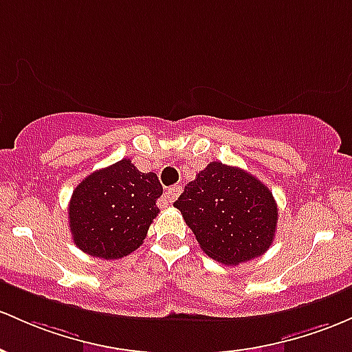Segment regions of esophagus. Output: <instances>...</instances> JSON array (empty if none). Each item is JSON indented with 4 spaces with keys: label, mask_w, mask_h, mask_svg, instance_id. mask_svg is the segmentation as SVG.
<instances>
[{
    "label": "esophagus",
    "mask_w": 352,
    "mask_h": 352,
    "mask_svg": "<svg viewBox=\"0 0 352 352\" xmlns=\"http://www.w3.org/2000/svg\"><path fill=\"white\" fill-rule=\"evenodd\" d=\"M180 192H182V187H180V185H172V187H168L167 192L158 199V207L172 206V202L180 195Z\"/></svg>",
    "instance_id": "34e87169"
}]
</instances>
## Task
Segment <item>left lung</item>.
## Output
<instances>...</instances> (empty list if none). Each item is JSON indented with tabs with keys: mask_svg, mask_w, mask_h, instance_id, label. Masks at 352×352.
<instances>
[{
	"mask_svg": "<svg viewBox=\"0 0 352 352\" xmlns=\"http://www.w3.org/2000/svg\"><path fill=\"white\" fill-rule=\"evenodd\" d=\"M204 252L226 265L261 257L272 245L277 204L245 170L210 162L173 204Z\"/></svg>",
	"mask_w": 352,
	"mask_h": 352,
	"instance_id": "left-lung-1",
	"label": "left lung"
}]
</instances>
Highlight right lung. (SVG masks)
Here are the masks:
<instances>
[{"instance_id":"obj_1","label":"right lung","mask_w":352,"mask_h":352,"mask_svg":"<svg viewBox=\"0 0 352 352\" xmlns=\"http://www.w3.org/2000/svg\"><path fill=\"white\" fill-rule=\"evenodd\" d=\"M162 192L157 173L140 172L130 158L90 173L69 200L73 242L105 261L129 256L144 244Z\"/></svg>"}]
</instances>
